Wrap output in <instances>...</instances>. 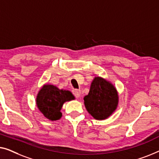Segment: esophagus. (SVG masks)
<instances>
[{
	"label": "esophagus",
	"instance_id": "esophagus-1",
	"mask_svg": "<svg viewBox=\"0 0 159 159\" xmlns=\"http://www.w3.org/2000/svg\"><path fill=\"white\" fill-rule=\"evenodd\" d=\"M73 95L75 96V98H79L80 96V91L79 89H73Z\"/></svg>",
	"mask_w": 159,
	"mask_h": 159
}]
</instances>
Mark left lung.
<instances>
[{
    "label": "left lung",
    "mask_w": 159,
    "mask_h": 159,
    "mask_svg": "<svg viewBox=\"0 0 159 159\" xmlns=\"http://www.w3.org/2000/svg\"><path fill=\"white\" fill-rule=\"evenodd\" d=\"M88 112L96 120L108 118L118 104V93L110 82L101 77H95L88 95L84 98Z\"/></svg>",
    "instance_id": "left-lung-1"
}]
</instances>
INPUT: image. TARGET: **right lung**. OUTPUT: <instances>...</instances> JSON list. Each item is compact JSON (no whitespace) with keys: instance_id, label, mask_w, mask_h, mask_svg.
<instances>
[{"instance_id":"right-lung-1","label":"right lung","mask_w":159,"mask_h":159,"mask_svg":"<svg viewBox=\"0 0 159 159\" xmlns=\"http://www.w3.org/2000/svg\"><path fill=\"white\" fill-rule=\"evenodd\" d=\"M75 99L69 91L59 89L53 85L46 84L40 89L37 96V106L48 119L54 121L60 119L62 107L66 102Z\"/></svg>"}]
</instances>
